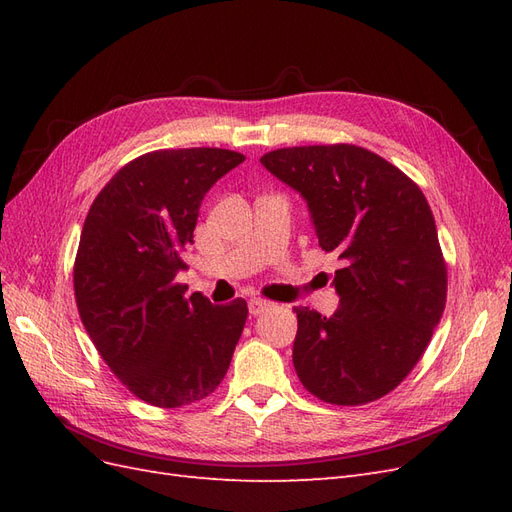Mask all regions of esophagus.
<instances>
[{
  "label": "esophagus",
  "instance_id": "esophagus-1",
  "mask_svg": "<svg viewBox=\"0 0 512 512\" xmlns=\"http://www.w3.org/2000/svg\"><path fill=\"white\" fill-rule=\"evenodd\" d=\"M271 305H273L271 301L260 299V297H254V299H250V303H247V307H250V314H252V316H260L262 312H267V309H269Z\"/></svg>",
  "mask_w": 512,
  "mask_h": 512
}]
</instances>
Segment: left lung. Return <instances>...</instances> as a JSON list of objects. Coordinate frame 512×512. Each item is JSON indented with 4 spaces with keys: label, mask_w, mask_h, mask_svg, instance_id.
<instances>
[{
    "label": "left lung",
    "mask_w": 512,
    "mask_h": 512,
    "mask_svg": "<svg viewBox=\"0 0 512 512\" xmlns=\"http://www.w3.org/2000/svg\"><path fill=\"white\" fill-rule=\"evenodd\" d=\"M262 166L305 200L324 252L342 260L333 316L294 307L292 363L327 404L391 393L421 359L446 305V262L421 188L356 145L286 147Z\"/></svg>",
    "instance_id": "1"
}]
</instances>
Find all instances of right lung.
<instances>
[{
	"mask_svg": "<svg viewBox=\"0 0 512 512\" xmlns=\"http://www.w3.org/2000/svg\"><path fill=\"white\" fill-rule=\"evenodd\" d=\"M245 160L218 147L160 149L119 168L89 207L74 260L83 327L138 399L181 408L224 380L247 303L211 305L175 277L211 185Z\"/></svg>",
	"mask_w": 512,
	"mask_h": 512,
	"instance_id": "right-lung-1",
	"label": "right lung"
}]
</instances>
